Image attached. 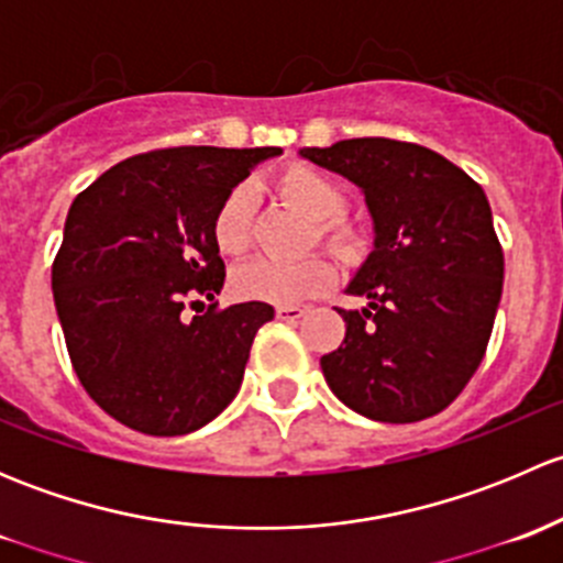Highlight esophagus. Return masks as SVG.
<instances>
[{
  "mask_svg": "<svg viewBox=\"0 0 563 563\" xmlns=\"http://www.w3.org/2000/svg\"><path fill=\"white\" fill-rule=\"evenodd\" d=\"M275 316L280 318V321H299V318L305 316V308H297V305H277Z\"/></svg>",
  "mask_w": 563,
  "mask_h": 563,
  "instance_id": "obj_1",
  "label": "esophagus"
}]
</instances>
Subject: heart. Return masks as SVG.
<instances>
[{
	"instance_id": "heart-1",
	"label": "heart",
	"mask_w": 563,
	"mask_h": 563,
	"mask_svg": "<svg viewBox=\"0 0 563 563\" xmlns=\"http://www.w3.org/2000/svg\"><path fill=\"white\" fill-rule=\"evenodd\" d=\"M277 196L313 223L316 240L327 242L343 258L362 253V234L351 223L340 220L345 209V192L332 176L313 166H288L275 179ZM214 245L225 255H242L253 240V190L236 185L225 192L212 220ZM334 280L332 261L323 255H308L302 261L255 258L234 272V291L240 297L261 299L272 305H294L313 294L327 291Z\"/></svg>"
}]
</instances>
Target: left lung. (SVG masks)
Wrapping results in <instances>:
<instances>
[{"label": "left lung", "instance_id": "8db88e82", "mask_svg": "<svg viewBox=\"0 0 563 563\" xmlns=\"http://www.w3.org/2000/svg\"><path fill=\"white\" fill-rule=\"evenodd\" d=\"M365 192L373 250L338 310L345 338L321 356L351 411L406 424L444 411L479 367L504 286V253L485 190L428 146L349 139L299 150Z\"/></svg>", "mask_w": 563, "mask_h": 563}]
</instances>
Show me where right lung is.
Returning <instances> with one entry per match:
<instances>
[{
    "mask_svg": "<svg viewBox=\"0 0 563 563\" xmlns=\"http://www.w3.org/2000/svg\"><path fill=\"white\" fill-rule=\"evenodd\" d=\"M277 146H174L128 157L78 192L51 269L78 382L117 422L185 435L236 397L266 302L185 318L225 280L212 220ZM198 313V310H196Z\"/></svg>",
    "mask_w": 563,
    "mask_h": 563,
    "instance_id": "add662e5",
    "label": "right lung"
}]
</instances>
